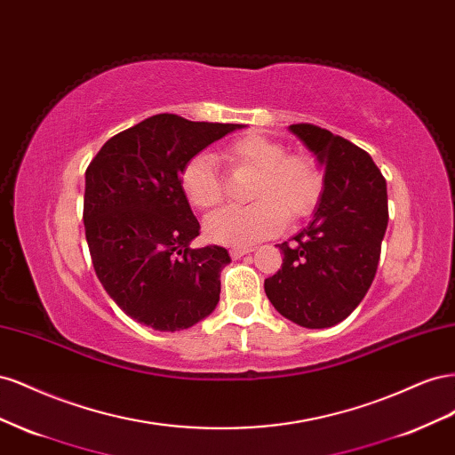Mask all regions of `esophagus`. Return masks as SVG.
Returning <instances> with one entry per match:
<instances>
[{"label":"esophagus","mask_w":455,"mask_h":455,"mask_svg":"<svg viewBox=\"0 0 455 455\" xmlns=\"http://www.w3.org/2000/svg\"><path fill=\"white\" fill-rule=\"evenodd\" d=\"M251 251H252V249H249V246H235V249L229 251V254H231L233 259H239V258H243L244 254H249Z\"/></svg>","instance_id":"obj_1"}]
</instances>
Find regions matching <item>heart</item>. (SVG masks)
<instances>
[{"mask_svg": "<svg viewBox=\"0 0 455 455\" xmlns=\"http://www.w3.org/2000/svg\"><path fill=\"white\" fill-rule=\"evenodd\" d=\"M226 159L256 172L254 203L226 206L204 220L206 237L229 246H246L277 233L284 216H306L319 201L321 172L309 157L286 156V148L264 134H246L226 148ZM180 188L191 206L209 211L222 201V182L209 151L189 157L180 172Z\"/></svg>", "mask_w": 455, "mask_h": 455, "instance_id": "obj_1", "label": "heart"}]
</instances>
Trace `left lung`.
I'll return each mask as SVG.
<instances>
[{
  "mask_svg": "<svg viewBox=\"0 0 455 455\" xmlns=\"http://www.w3.org/2000/svg\"><path fill=\"white\" fill-rule=\"evenodd\" d=\"M324 171L307 228L279 244L283 266L266 279L273 307L304 328H330L361 304L378 269L387 229V184L359 146L326 129L288 127Z\"/></svg>",
  "mask_w": 455,
  "mask_h": 455,
  "instance_id": "left-lung-1",
  "label": "left lung"
}]
</instances>
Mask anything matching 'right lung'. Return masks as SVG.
Returning <instances> with one entry per match:
<instances>
[{"instance_id": "add662e5", "label": "right lung", "mask_w": 455, "mask_h": 455, "mask_svg": "<svg viewBox=\"0 0 455 455\" xmlns=\"http://www.w3.org/2000/svg\"><path fill=\"white\" fill-rule=\"evenodd\" d=\"M243 127L151 116L109 139L87 167L84 222L96 277L136 323L176 332L216 309L231 258L224 246H189L201 226L180 172Z\"/></svg>"}]
</instances>
